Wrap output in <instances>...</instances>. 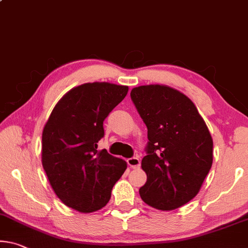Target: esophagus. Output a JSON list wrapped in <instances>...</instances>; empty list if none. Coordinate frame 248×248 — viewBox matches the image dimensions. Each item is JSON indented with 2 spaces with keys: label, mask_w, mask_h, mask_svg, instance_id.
Masks as SVG:
<instances>
[{
  "label": "esophagus",
  "mask_w": 248,
  "mask_h": 248,
  "mask_svg": "<svg viewBox=\"0 0 248 248\" xmlns=\"http://www.w3.org/2000/svg\"><path fill=\"white\" fill-rule=\"evenodd\" d=\"M127 163L128 166L132 168V169H138L140 167V159L138 158V156H133V158H129L127 160Z\"/></svg>",
  "instance_id": "obj_1"
}]
</instances>
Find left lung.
I'll list each match as a JSON object with an SVG mask.
<instances>
[{"instance_id": "8db88e82", "label": "left lung", "mask_w": 248, "mask_h": 248, "mask_svg": "<svg viewBox=\"0 0 248 248\" xmlns=\"http://www.w3.org/2000/svg\"><path fill=\"white\" fill-rule=\"evenodd\" d=\"M131 99L148 128L141 199L161 211L190 202L213 163V139L190 98L166 85L139 86Z\"/></svg>"}]
</instances>
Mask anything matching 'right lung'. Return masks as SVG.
Masks as SVG:
<instances>
[{
    "label": "right lung",
    "mask_w": 248,
    "mask_h": 248,
    "mask_svg": "<svg viewBox=\"0 0 248 248\" xmlns=\"http://www.w3.org/2000/svg\"><path fill=\"white\" fill-rule=\"evenodd\" d=\"M128 86L87 82L70 89L43 129L42 164L58 199L81 213L98 211L127 169L124 160L97 150L104 120L128 93Z\"/></svg>",
    "instance_id": "1"
}]
</instances>
